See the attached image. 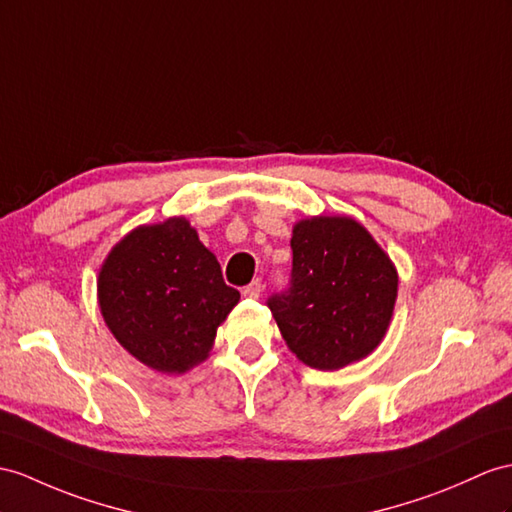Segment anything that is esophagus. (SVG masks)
<instances>
[{
	"mask_svg": "<svg viewBox=\"0 0 512 512\" xmlns=\"http://www.w3.org/2000/svg\"><path fill=\"white\" fill-rule=\"evenodd\" d=\"M260 293H263V282H260V280H254L252 284H247L243 289V295L249 297V299H258Z\"/></svg>",
	"mask_w": 512,
	"mask_h": 512,
	"instance_id": "obj_1",
	"label": "esophagus"
}]
</instances>
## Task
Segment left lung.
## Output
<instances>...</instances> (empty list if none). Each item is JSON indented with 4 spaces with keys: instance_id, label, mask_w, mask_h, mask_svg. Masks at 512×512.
Masks as SVG:
<instances>
[{
    "instance_id": "1",
    "label": "left lung",
    "mask_w": 512,
    "mask_h": 512,
    "mask_svg": "<svg viewBox=\"0 0 512 512\" xmlns=\"http://www.w3.org/2000/svg\"><path fill=\"white\" fill-rule=\"evenodd\" d=\"M291 289L267 306L304 365L336 371L367 358L391 326L397 269L352 217L299 219L291 236Z\"/></svg>"
}]
</instances>
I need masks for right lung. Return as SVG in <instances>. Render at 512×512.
I'll return each mask as SVG.
<instances>
[{"label": "right lung", "mask_w": 512, "mask_h": 512, "mask_svg": "<svg viewBox=\"0 0 512 512\" xmlns=\"http://www.w3.org/2000/svg\"><path fill=\"white\" fill-rule=\"evenodd\" d=\"M239 299L184 217L128 232L97 276V302L112 336L139 363L169 376L204 363Z\"/></svg>", "instance_id": "add662e5"}]
</instances>
